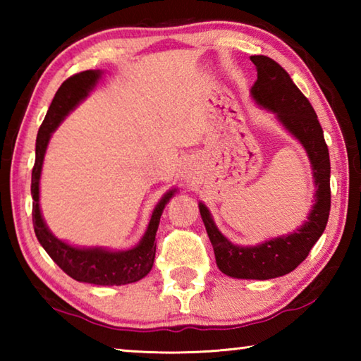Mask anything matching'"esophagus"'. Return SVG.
<instances>
[{
  "label": "esophagus",
  "mask_w": 361,
  "mask_h": 361,
  "mask_svg": "<svg viewBox=\"0 0 361 361\" xmlns=\"http://www.w3.org/2000/svg\"><path fill=\"white\" fill-rule=\"evenodd\" d=\"M186 173V178L189 180V178H191V173H189V172H185Z\"/></svg>",
  "instance_id": "1"
}]
</instances>
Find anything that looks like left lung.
<instances>
[{"instance_id": "obj_1", "label": "left lung", "mask_w": 361, "mask_h": 361, "mask_svg": "<svg viewBox=\"0 0 361 361\" xmlns=\"http://www.w3.org/2000/svg\"><path fill=\"white\" fill-rule=\"evenodd\" d=\"M250 60L258 71V79L252 87V99L256 105L276 114V119L285 130L291 133L307 152L315 183L312 210L296 231L250 247L235 245L223 235L205 204L199 202V212L219 271L234 279L269 280L295 271L307 258L325 231L331 207V167L328 146L314 108L291 81L288 73L276 60L266 56H252Z\"/></svg>"}]
</instances>
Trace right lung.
Masks as SVG:
<instances>
[{
  "instance_id": "obj_1",
  "label": "right lung",
  "mask_w": 361,
  "mask_h": 361,
  "mask_svg": "<svg viewBox=\"0 0 361 361\" xmlns=\"http://www.w3.org/2000/svg\"><path fill=\"white\" fill-rule=\"evenodd\" d=\"M100 70H87L71 76L60 85L56 97L47 109V114L39 127L36 137V159L32 172V195H33V228L42 248L51 256L54 262L68 274L71 279L84 283L102 286L127 285L142 280L149 274L156 256V232L161 215L176 189H170L162 195L152 210L151 219L145 235L130 250H108L105 247H75L57 239L42 218L39 209V180L42 162L52 133L56 132L66 116L95 89L102 78Z\"/></svg>"
}]
</instances>
